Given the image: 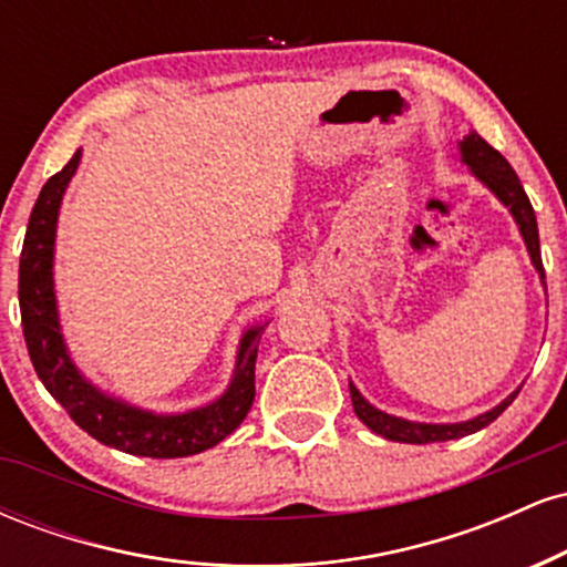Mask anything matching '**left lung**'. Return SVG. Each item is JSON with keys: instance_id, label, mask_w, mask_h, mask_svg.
Masks as SVG:
<instances>
[{"instance_id": "left-lung-1", "label": "left lung", "mask_w": 567, "mask_h": 567, "mask_svg": "<svg viewBox=\"0 0 567 567\" xmlns=\"http://www.w3.org/2000/svg\"><path fill=\"white\" fill-rule=\"evenodd\" d=\"M458 154L464 165H470V171L477 175L483 184L491 188L496 197L509 207V213L517 220L519 234H523L525 245H528L530 261L536 266V271L544 279V264H542V245H538V224H536V213H533V205L525 194L523 184H519L517 173L512 171V165L506 162L496 148L491 146L485 138H480L477 133H470L464 141L458 143ZM349 392H351V405H354L357 419L362 421L368 429H373L375 434L381 437L392 440V442H410V445H426V442H445V440H458L466 437V434L480 432L487 424L498 419L506 408L512 405V400L517 396V392H512L506 396L501 405H496L487 413L477 415V419L464 421V424H415V421H405L396 419V415L383 413V410L373 408L365 396L360 394V389L349 381Z\"/></svg>"}]
</instances>
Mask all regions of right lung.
Here are the masks:
<instances>
[{
  "instance_id": "add662e5",
  "label": "right lung",
  "mask_w": 567,
  "mask_h": 567,
  "mask_svg": "<svg viewBox=\"0 0 567 567\" xmlns=\"http://www.w3.org/2000/svg\"><path fill=\"white\" fill-rule=\"evenodd\" d=\"M80 159L82 152H76L69 165L42 186L21 250L18 301H21L25 347H29L39 381L61 402L76 426L116 451L146 455V458H184V455L207 451L243 424L256 400V357L264 324H256L243 336L229 389L205 408L159 415L127 405L125 400H116L95 389L71 362L61 336V322H58L53 290L58 207H61L71 175L80 167Z\"/></svg>"
}]
</instances>
